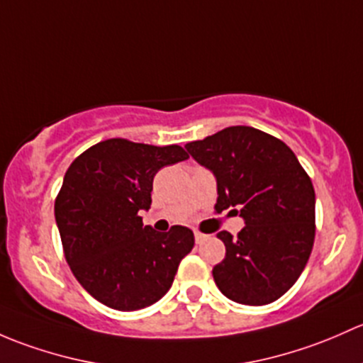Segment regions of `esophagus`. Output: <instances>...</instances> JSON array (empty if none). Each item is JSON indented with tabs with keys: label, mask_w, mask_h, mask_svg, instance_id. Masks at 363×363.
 <instances>
[{
	"label": "esophagus",
	"mask_w": 363,
	"mask_h": 363,
	"mask_svg": "<svg viewBox=\"0 0 363 363\" xmlns=\"http://www.w3.org/2000/svg\"><path fill=\"white\" fill-rule=\"evenodd\" d=\"M194 236H196L197 245H201V242H204L208 239V234H203V233H196V234H194Z\"/></svg>",
	"instance_id": "esophagus-1"
}]
</instances>
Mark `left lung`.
<instances>
[{
	"label": "left lung",
	"mask_w": 363,
	"mask_h": 363,
	"mask_svg": "<svg viewBox=\"0 0 363 363\" xmlns=\"http://www.w3.org/2000/svg\"><path fill=\"white\" fill-rule=\"evenodd\" d=\"M189 154L216 178L215 209L242 216L236 238L222 230L225 259L213 279L230 301L264 306L289 292L315 242V189L281 140L248 125H233L186 143Z\"/></svg>",
	"instance_id": "obj_1"
}]
</instances>
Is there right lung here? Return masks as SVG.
<instances>
[{
  "label": "right lung",
  "instance_id": "obj_1",
  "mask_svg": "<svg viewBox=\"0 0 363 363\" xmlns=\"http://www.w3.org/2000/svg\"><path fill=\"white\" fill-rule=\"evenodd\" d=\"M189 154L178 145L154 147L122 138L101 141L71 162L55 197V222L71 272L96 301L136 311L162 298L194 233L143 225L157 171Z\"/></svg>",
  "mask_w": 363,
  "mask_h": 363
}]
</instances>
